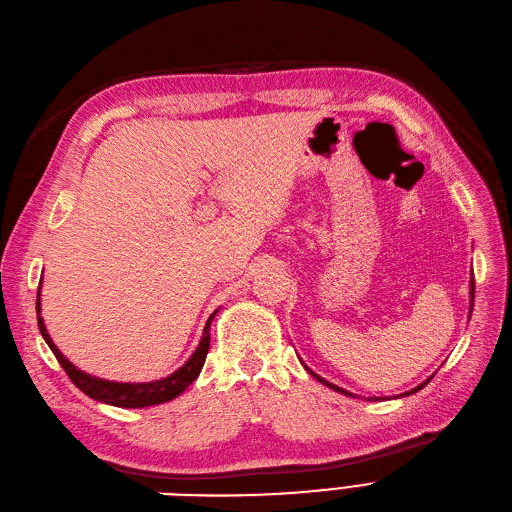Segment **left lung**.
Instances as JSON below:
<instances>
[{"label": "left lung", "instance_id": "left-lung-1", "mask_svg": "<svg viewBox=\"0 0 512 512\" xmlns=\"http://www.w3.org/2000/svg\"><path fill=\"white\" fill-rule=\"evenodd\" d=\"M473 299H475V280H473V278H471V311H473ZM301 364H303V362H301ZM303 366H305V364H303ZM305 370H307V372H309V374H311V376H314V379H316V381H320V383H322V385H326V387H330V389H332V391H337V393H343V395H349V397H355V395H353V393H349V391H345V389H341V387H337V385H332V383H328V381H326V379H322V376H318V374H316V372H314V370H309V368H307V366H305ZM431 379H433V376H429V379H427V381H425V383H420V385H418V387H414V389H410V391H406V393H402V395H397V397H406V395H412V393H416V391H420V389H422V387H425V385H427V383H429V381H431Z\"/></svg>", "mask_w": 512, "mask_h": 512}]
</instances>
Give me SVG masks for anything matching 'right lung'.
Segmentation results:
<instances>
[{"instance_id":"add662e5","label":"right lung","mask_w":512,"mask_h":512,"mask_svg":"<svg viewBox=\"0 0 512 512\" xmlns=\"http://www.w3.org/2000/svg\"><path fill=\"white\" fill-rule=\"evenodd\" d=\"M217 311L209 316L205 330H203V339L198 343V347L194 349V353L186 360L184 366L177 368L175 372H171L165 379L159 381H148V383H119V381H106V379H98V376H92L83 372L81 368H77L73 362H69L62 355V351L54 345L50 332L43 324L41 318V282H39V291H37V326L43 341L48 343V347L52 349V353L56 355V360L60 362V366L64 368V372L71 376V381L87 395L96 399V402L108 404V406H117V408H148V406H159L165 402H171L180 393H184L194 381L196 376L201 374L205 358L209 353V341H211V322L215 318Z\"/></svg>"}]
</instances>
